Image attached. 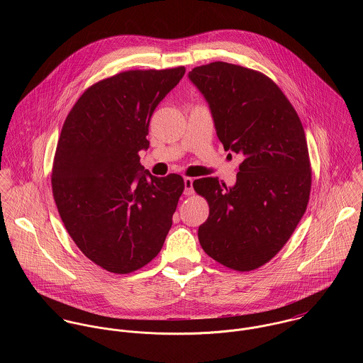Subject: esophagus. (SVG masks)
Instances as JSON below:
<instances>
[{
	"label": "esophagus",
	"instance_id": "obj_1",
	"mask_svg": "<svg viewBox=\"0 0 363 363\" xmlns=\"http://www.w3.org/2000/svg\"><path fill=\"white\" fill-rule=\"evenodd\" d=\"M193 179L191 177H184V194L186 196H191L194 193L193 190Z\"/></svg>",
	"mask_w": 363,
	"mask_h": 363
}]
</instances>
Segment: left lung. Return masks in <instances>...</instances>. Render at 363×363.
I'll return each instance as SVG.
<instances>
[{"label": "left lung", "instance_id": "obj_1", "mask_svg": "<svg viewBox=\"0 0 363 363\" xmlns=\"http://www.w3.org/2000/svg\"><path fill=\"white\" fill-rule=\"evenodd\" d=\"M189 78L209 104L225 151L245 157L233 187L218 177L194 180L209 206L200 245L230 269H256L289 240L309 203L303 125L278 85L259 71L215 61L193 68Z\"/></svg>", "mask_w": 363, "mask_h": 363}]
</instances>
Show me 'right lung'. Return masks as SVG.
<instances>
[{
    "mask_svg": "<svg viewBox=\"0 0 363 363\" xmlns=\"http://www.w3.org/2000/svg\"><path fill=\"white\" fill-rule=\"evenodd\" d=\"M184 67L131 69L89 86L68 113L54 155L52 197L78 249L128 274L160 252L184 190L180 174L155 177L140 163L156 106Z\"/></svg>",
    "mask_w": 363,
    "mask_h": 363,
    "instance_id": "add662e5",
    "label": "right lung"
}]
</instances>
